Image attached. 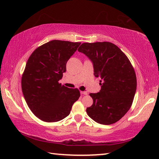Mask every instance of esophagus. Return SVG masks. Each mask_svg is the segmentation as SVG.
I'll list each match as a JSON object with an SVG mask.
<instances>
[{"label": "esophagus", "mask_w": 159, "mask_h": 159, "mask_svg": "<svg viewBox=\"0 0 159 159\" xmlns=\"http://www.w3.org/2000/svg\"><path fill=\"white\" fill-rule=\"evenodd\" d=\"M80 93H81V94H83V95H87V92H80Z\"/></svg>", "instance_id": "1"}]
</instances>
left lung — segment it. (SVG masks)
I'll list each match as a JSON object with an SVG mask.
<instances>
[{
  "instance_id": "8db88e82",
  "label": "left lung",
  "mask_w": 159,
  "mask_h": 159,
  "mask_svg": "<svg viewBox=\"0 0 159 159\" xmlns=\"http://www.w3.org/2000/svg\"><path fill=\"white\" fill-rule=\"evenodd\" d=\"M78 51L88 57L94 76L100 78V92L89 94L93 102L87 108V115L100 124L117 122L130 109L136 92V74L130 61L107 42L83 43Z\"/></svg>"
}]
</instances>
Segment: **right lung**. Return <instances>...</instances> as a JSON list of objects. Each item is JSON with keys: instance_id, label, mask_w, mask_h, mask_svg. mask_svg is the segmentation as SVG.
I'll list each match as a JSON object with an SVG mask.
<instances>
[{"instance_id": "right-lung-1", "label": "right lung", "mask_w": 159, "mask_h": 159, "mask_svg": "<svg viewBox=\"0 0 159 159\" xmlns=\"http://www.w3.org/2000/svg\"><path fill=\"white\" fill-rule=\"evenodd\" d=\"M81 43L52 40L34 50L26 64L22 90L28 107L39 119L55 122L69 116L79 98L77 89L59 83L67 61Z\"/></svg>"}]
</instances>
